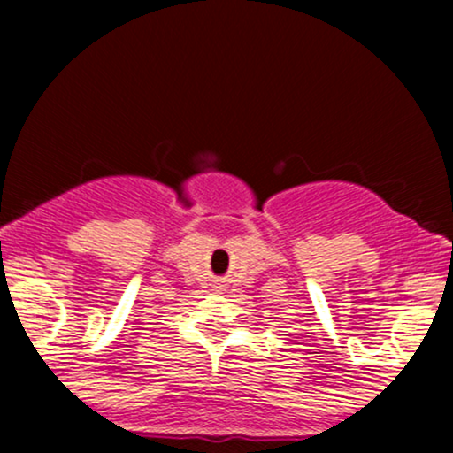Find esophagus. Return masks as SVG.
Here are the masks:
<instances>
[{"label": "esophagus", "mask_w": 453, "mask_h": 453, "mask_svg": "<svg viewBox=\"0 0 453 453\" xmlns=\"http://www.w3.org/2000/svg\"><path fill=\"white\" fill-rule=\"evenodd\" d=\"M219 288H221V285H219Z\"/></svg>", "instance_id": "esophagus-1"}]
</instances>
